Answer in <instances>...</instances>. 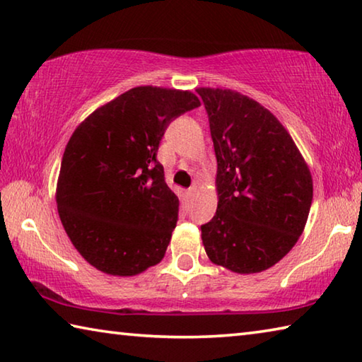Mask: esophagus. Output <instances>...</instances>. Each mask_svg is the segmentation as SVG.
I'll list each match as a JSON object with an SVG mask.
<instances>
[{
    "label": "esophagus",
    "mask_w": 362,
    "mask_h": 362,
    "mask_svg": "<svg viewBox=\"0 0 362 362\" xmlns=\"http://www.w3.org/2000/svg\"><path fill=\"white\" fill-rule=\"evenodd\" d=\"M196 192H198V187H196V183H193V185L188 188V196H194Z\"/></svg>",
    "instance_id": "obj_1"
}]
</instances>
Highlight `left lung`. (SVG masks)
Listing matches in <instances>:
<instances>
[{"instance_id":"1","label":"left lung","mask_w":362,"mask_h":362,"mask_svg":"<svg viewBox=\"0 0 362 362\" xmlns=\"http://www.w3.org/2000/svg\"><path fill=\"white\" fill-rule=\"evenodd\" d=\"M217 158V212L201 225L212 263L259 273L296 246L313 180L289 132L259 102L236 90L199 88Z\"/></svg>"}]
</instances>
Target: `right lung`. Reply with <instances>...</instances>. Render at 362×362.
Masks as SVG:
<instances>
[{
	"label": "right lung",
	"mask_w": 362,
	"mask_h": 362,
	"mask_svg": "<svg viewBox=\"0 0 362 362\" xmlns=\"http://www.w3.org/2000/svg\"><path fill=\"white\" fill-rule=\"evenodd\" d=\"M189 90L139 86L90 113L65 146L57 209L83 259L134 276L166 254L179 198L164 180L158 146L170 121L199 107Z\"/></svg>",
	"instance_id": "obj_1"
}]
</instances>
